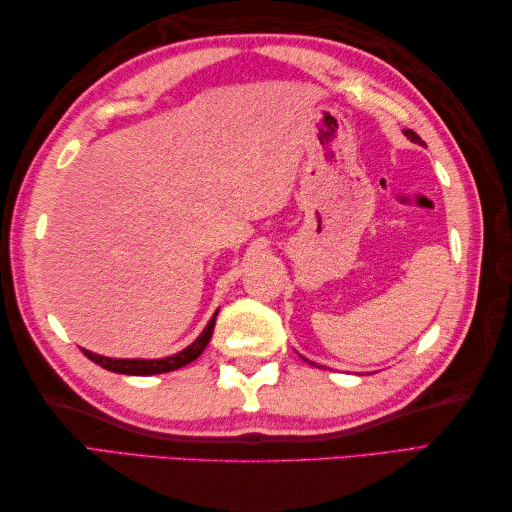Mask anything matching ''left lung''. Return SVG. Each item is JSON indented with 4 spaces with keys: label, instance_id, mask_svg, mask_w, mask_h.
<instances>
[{
    "label": "left lung",
    "instance_id": "1",
    "mask_svg": "<svg viewBox=\"0 0 512 512\" xmlns=\"http://www.w3.org/2000/svg\"><path fill=\"white\" fill-rule=\"evenodd\" d=\"M402 134H405L409 140H411V143H418V145H424V140L416 134V132H411V129H405V132H402ZM303 358V361H308V358L306 356H301ZM310 365H317V363H312V361H308ZM321 367V365H319Z\"/></svg>",
    "mask_w": 512,
    "mask_h": 512
}]
</instances>
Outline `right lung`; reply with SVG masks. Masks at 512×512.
Segmentation results:
<instances>
[{
	"label": "right lung",
	"instance_id": "add662e5",
	"mask_svg": "<svg viewBox=\"0 0 512 512\" xmlns=\"http://www.w3.org/2000/svg\"><path fill=\"white\" fill-rule=\"evenodd\" d=\"M217 312H213V317L206 323V328L202 330V334L195 339L191 345L184 347L178 354H171L165 358H112V356H101L94 354L90 350H83V354L94 361L96 365H101L103 369H110V372L116 374H127V376H154V374H165V372H173V369H180L184 365H189L191 361H195L202 352L206 343L211 341V334L215 328V317Z\"/></svg>",
	"mask_w": 512,
	"mask_h": 512
}]
</instances>
